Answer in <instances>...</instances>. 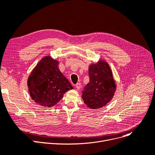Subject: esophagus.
<instances>
[{"label": "esophagus", "instance_id": "obj_1", "mask_svg": "<svg viewBox=\"0 0 155 155\" xmlns=\"http://www.w3.org/2000/svg\"><path fill=\"white\" fill-rule=\"evenodd\" d=\"M75 87H76V88L77 89V90H80V89L81 88V84L80 83H77L75 85Z\"/></svg>", "mask_w": 155, "mask_h": 155}]
</instances>
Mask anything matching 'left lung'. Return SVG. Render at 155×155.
<instances>
[{"label":"left lung","instance_id":"left-lung-1","mask_svg":"<svg viewBox=\"0 0 155 155\" xmlns=\"http://www.w3.org/2000/svg\"><path fill=\"white\" fill-rule=\"evenodd\" d=\"M88 75L90 81L84 88L82 98L88 107L102 108L111 101L116 90L112 70L106 61L100 60L90 65Z\"/></svg>","mask_w":155,"mask_h":155}]
</instances>
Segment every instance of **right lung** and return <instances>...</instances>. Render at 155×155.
<instances>
[{"label": "right lung", "instance_id": "1", "mask_svg": "<svg viewBox=\"0 0 155 155\" xmlns=\"http://www.w3.org/2000/svg\"><path fill=\"white\" fill-rule=\"evenodd\" d=\"M58 63L50 56L43 57L28 79L32 99L41 106H53L63 98L64 93L73 88L60 71Z\"/></svg>", "mask_w": 155, "mask_h": 155}]
</instances>
